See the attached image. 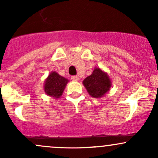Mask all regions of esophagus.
I'll use <instances>...</instances> for the list:
<instances>
[{
  "mask_svg": "<svg viewBox=\"0 0 158 158\" xmlns=\"http://www.w3.org/2000/svg\"><path fill=\"white\" fill-rule=\"evenodd\" d=\"M71 79H73V80H74V81H77V80H79V77H78L77 76H72Z\"/></svg>",
  "mask_w": 158,
  "mask_h": 158,
  "instance_id": "esophagus-1",
  "label": "esophagus"
}]
</instances>
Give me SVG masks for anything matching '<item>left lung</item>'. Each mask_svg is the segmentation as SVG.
I'll use <instances>...</instances> for the list:
<instances>
[{"mask_svg":"<svg viewBox=\"0 0 158 158\" xmlns=\"http://www.w3.org/2000/svg\"><path fill=\"white\" fill-rule=\"evenodd\" d=\"M83 84L92 97H102L110 90V80L108 75L99 68H95L93 73L83 81Z\"/></svg>","mask_w":158,"mask_h":158,"instance_id":"1","label":"left lung"}]
</instances>
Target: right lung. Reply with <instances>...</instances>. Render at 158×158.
Instances as JSON below:
<instances>
[{"mask_svg":"<svg viewBox=\"0 0 158 158\" xmlns=\"http://www.w3.org/2000/svg\"><path fill=\"white\" fill-rule=\"evenodd\" d=\"M68 81V79L64 77H61L56 72H52L45 81V93L51 97L59 98L62 94Z\"/></svg>","mask_w":158,"mask_h":158,"instance_id":"1","label":"right lung"}]
</instances>
